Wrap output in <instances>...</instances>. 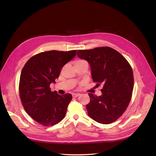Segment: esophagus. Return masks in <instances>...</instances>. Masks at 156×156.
Listing matches in <instances>:
<instances>
[{"mask_svg": "<svg viewBox=\"0 0 156 156\" xmlns=\"http://www.w3.org/2000/svg\"><path fill=\"white\" fill-rule=\"evenodd\" d=\"M72 96H73V98H76V97L79 96H80V94H79V93H73V94H72Z\"/></svg>", "mask_w": 156, "mask_h": 156, "instance_id": "esophagus-1", "label": "esophagus"}]
</instances>
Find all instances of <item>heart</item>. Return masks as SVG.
Masks as SVG:
<instances>
[{
	"mask_svg": "<svg viewBox=\"0 0 156 156\" xmlns=\"http://www.w3.org/2000/svg\"><path fill=\"white\" fill-rule=\"evenodd\" d=\"M84 62L83 60H78V61H77L76 62Z\"/></svg>",
	"mask_w": 156,
	"mask_h": 156,
	"instance_id": "b5f03b06",
	"label": "heart"
}]
</instances>
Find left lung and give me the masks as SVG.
<instances>
[{"label": "left lung", "instance_id": "left-lung-1", "mask_svg": "<svg viewBox=\"0 0 156 156\" xmlns=\"http://www.w3.org/2000/svg\"><path fill=\"white\" fill-rule=\"evenodd\" d=\"M77 55L89 63L92 78L96 85H103L101 96L89 94L90 102L86 105L89 116L102 124L115 122L131 100L134 76L129 63L109 47L78 50Z\"/></svg>", "mask_w": 156, "mask_h": 156}]
</instances>
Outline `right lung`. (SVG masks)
<instances>
[{
  "instance_id": "right-lung-1",
  "label": "right lung",
  "mask_w": 156,
  "mask_h": 156,
  "mask_svg": "<svg viewBox=\"0 0 156 156\" xmlns=\"http://www.w3.org/2000/svg\"><path fill=\"white\" fill-rule=\"evenodd\" d=\"M76 55V50L45 51L31 57L23 67L19 83L21 101L38 123L53 126L64 118L72 95L52 92L49 85L55 83L63 66Z\"/></svg>"
}]
</instances>
